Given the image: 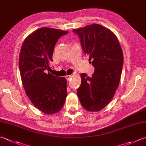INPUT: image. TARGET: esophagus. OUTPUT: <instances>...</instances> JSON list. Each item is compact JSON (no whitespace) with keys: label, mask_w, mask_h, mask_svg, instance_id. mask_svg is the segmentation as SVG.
I'll use <instances>...</instances> for the list:
<instances>
[{"label":"esophagus","mask_w":146,"mask_h":146,"mask_svg":"<svg viewBox=\"0 0 146 146\" xmlns=\"http://www.w3.org/2000/svg\"><path fill=\"white\" fill-rule=\"evenodd\" d=\"M72 76H73L72 75H67L65 76V78H66V79H67V81H69Z\"/></svg>","instance_id":"obj_1"}]
</instances>
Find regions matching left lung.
<instances>
[{
  "mask_svg": "<svg viewBox=\"0 0 146 146\" xmlns=\"http://www.w3.org/2000/svg\"><path fill=\"white\" fill-rule=\"evenodd\" d=\"M73 32L79 35L84 53L95 67L91 78L81 74L77 94L84 109L97 112L108 105L119 86L123 65L122 49L116 35L99 24Z\"/></svg>",
  "mask_w": 146,
  "mask_h": 146,
  "instance_id": "1",
  "label": "left lung"
}]
</instances>
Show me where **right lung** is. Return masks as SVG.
I'll return each instance as SVG.
<instances>
[{"mask_svg": "<svg viewBox=\"0 0 146 146\" xmlns=\"http://www.w3.org/2000/svg\"><path fill=\"white\" fill-rule=\"evenodd\" d=\"M68 32L42 27L25 39L20 50L19 68L26 94L36 108L47 114L59 112L67 97L66 79L46 73V70L53 62L58 39Z\"/></svg>", "mask_w": 146, "mask_h": 146, "instance_id": "obj_1", "label": "right lung"}]
</instances>
